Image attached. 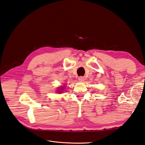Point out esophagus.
<instances>
[{
	"label": "esophagus",
	"mask_w": 145,
	"mask_h": 145,
	"mask_svg": "<svg viewBox=\"0 0 145 145\" xmlns=\"http://www.w3.org/2000/svg\"><path fill=\"white\" fill-rule=\"evenodd\" d=\"M78 80L80 81H83L84 80V78L83 76H80L78 78Z\"/></svg>",
	"instance_id": "esophagus-1"
}]
</instances>
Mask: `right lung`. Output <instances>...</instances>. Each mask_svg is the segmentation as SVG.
<instances>
[{
	"instance_id": "1",
	"label": "right lung",
	"mask_w": 145,
	"mask_h": 145,
	"mask_svg": "<svg viewBox=\"0 0 145 145\" xmlns=\"http://www.w3.org/2000/svg\"><path fill=\"white\" fill-rule=\"evenodd\" d=\"M61 89L63 90V88H61ZM58 90H59V91H58V92H61V91H59V89H58Z\"/></svg>"
}]
</instances>
